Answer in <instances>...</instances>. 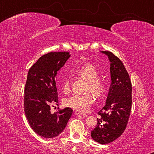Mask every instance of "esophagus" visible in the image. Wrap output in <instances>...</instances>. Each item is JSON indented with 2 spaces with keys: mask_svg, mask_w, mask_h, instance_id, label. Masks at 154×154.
<instances>
[{
  "mask_svg": "<svg viewBox=\"0 0 154 154\" xmlns=\"http://www.w3.org/2000/svg\"><path fill=\"white\" fill-rule=\"evenodd\" d=\"M75 114L76 115V116H78V115H80V116H84V117H87V115H86V114L83 113H82V112L78 111H75Z\"/></svg>",
  "mask_w": 154,
  "mask_h": 154,
  "instance_id": "obj_1",
  "label": "esophagus"
}]
</instances>
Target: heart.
<instances>
[{
  "label": "heart",
  "mask_w": 154,
  "mask_h": 154,
  "mask_svg": "<svg viewBox=\"0 0 154 154\" xmlns=\"http://www.w3.org/2000/svg\"><path fill=\"white\" fill-rule=\"evenodd\" d=\"M76 73L88 82L87 92H92L94 94L100 96L106 90V83L99 79V73L96 68L91 64L83 65L77 69ZM71 89V82L69 77L65 78L62 83V90L68 93ZM94 96L91 93L85 94H72L65 99L64 104L68 107L75 109L80 112L88 111L94 103Z\"/></svg>",
  "instance_id": "b5f03b06"
}]
</instances>
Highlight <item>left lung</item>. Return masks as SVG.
<instances>
[{"instance_id":"obj_1","label":"left lung","mask_w":154,"mask_h":154,"mask_svg":"<svg viewBox=\"0 0 154 154\" xmlns=\"http://www.w3.org/2000/svg\"><path fill=\"white\" fill-rule=\"evenodd\" d=\"M110 62L111 85L105 105L98 114V123L91 132L96 142L107 144L118 139L126 129L131 111L132 83L122 62L113 53L103 51Z\"/></svg>"}]
</instances>
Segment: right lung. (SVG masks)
Here are the masks:
<instances>
[{"label": "right lung", "mask_w": 154, "mask_h": 154, "mask_svg": "<svg viewBox=\"0 0 154 154\" xmlns=\"http://www.w3.org/2000/svg\"><path fill=\"white\" fill-rule=\"evenodd\" d=\"M70 56L66 51L50 52L41 56L28 72L24 88L26 116L34 131L47 139L58 136L72 113L69 107L58 108L54 113L50 111V106L58 102L57 73Z\"/></svg>", "instance_id": "right-lung-1"}]
</instances>
